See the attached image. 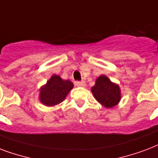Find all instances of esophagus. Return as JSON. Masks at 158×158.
<instances>
[{
  "label": "esophagus",
  "mask_w": 158,
  "mask_h": 158,
  "mask_svg": "<svg viewBox=\"0 0 158 158\" xmlns=\"http://www.w3.org/2000/svg\"><path fill=\"white\" fill-rule=\"evenodd\" d=\"M76 85L78 87H85L86 84L84 81H78L76 82Z\"/></svg>",
  "instance_id": "34e87169"
}]
</instances>
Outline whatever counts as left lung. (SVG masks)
<instances>
[{"label":"left lung","mask_w":158,"mask_h":158,"mask_svg":"<svg viewBox=\"0 0 158 158\" xmlns=\"http://www.w3.org/2000/svg\"><path fill=\"white\" fill-rule=\"evenodd\" d=\"M91 91L96 100L105 108H113L121 99L119 86L111 82L105 75H101L96 79L94 86L91 88Z\"/></svg>","instance_id":"obj_1"}]
</instances>
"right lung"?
Instances as JSON below:
<instances>
[{
  "mask_svg": "<svg viewBox=\"0 0 158 158\" xmlns=\"http://www.w3.org/2000/svg\"><path fill=\"white\" fill-rule=\"evenodd\" d=\"M74 84L69 80H64L54 74L46 84L40 88V101L46 106H55L64 100Z\"/></svg>",
  "mask_w": 158,
  "mask_h": 158,
  "instance_id": "right-lung-1",
  "label": "right lung"
}]
</instances>
